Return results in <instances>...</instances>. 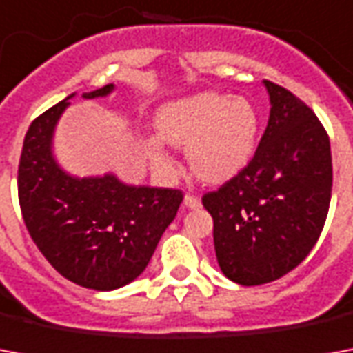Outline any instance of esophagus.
Segmentation results:
<instances>
[{
	"mask_svg": "<svg viewBox=\"0 0 353 353\" xmlns=\"http://www.w3.org/2000/svg\"><path fill=\"white\" fill-rule=\"evenodd\" d=\"M185 205H187L188 209H199V207H201V201H199L198 196L187 194V196H185Z\"/></svg>",
	"mask_w": 353,
	"mask_h": 353,
	"instance_id": "obj_1",
	"label": "esophagus"
}]
</instances>
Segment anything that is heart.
<instances>
[{"label": "heart", "mask_w": 353, "mask_h": 353, "mask_svg": "<svg viewBox=\"0 0 353 353\" xmlns=\"http://www.w3.org/2000/svg\"><path fill=\"white\" fill-rule=\"evenodd\" d=\"M155 126L159 137L174 146H187V161L199 179L221 183L251 161L258 139V113L247 99L203 91L161 108ZM150 159L168 165L157 139L146 143Z\"/></svg>", "instance_id": "b5f03b06"}]
</instances>
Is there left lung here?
I'll use <instances>...</instances> for the list:
<instances>
[{"label":"left lung","mask_w":353,"mask_h":353,"mask_svg":"<svg viewBox=\"0 0 353 353\" xmlns=\"http://www.w3.org/2000/svg\"><path fill=\"white\" fill-rule=\"evenodd\" d=\"M271 113L256 152L236 176L203 194L216 258L241 285L273 282L310 254L332 199L330 137L291 91L263 80Z\"/></svg>","instance_id":"obj_1"}]
</instances>
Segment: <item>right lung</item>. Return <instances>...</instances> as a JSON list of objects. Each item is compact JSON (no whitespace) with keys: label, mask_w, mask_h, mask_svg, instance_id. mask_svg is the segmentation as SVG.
Here are the masks:
<instances>
[{"label":"right lung","mask_w":353,"mask_h":353,"mask_svg":"<svg viewBox=\"0 0 353 353\" xmlns=\"http://www.w3.org/2000/svg\"><path fill=\"white\" fill-rule=\"evenodd\" d=\"M112 90L108 84L84 97ZM71 97L30 122L18 166L19 209L36 247L62 276L90 290H117L148 265L183 192L128 187L115 176L63 174L52 159L51 137Z\"/></svg>","instance_id":"right-lung-1"}]
</instances>
